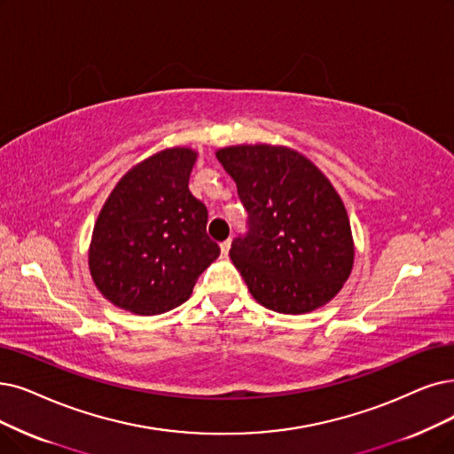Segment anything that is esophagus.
Returning <instances> with one entry per match:
<instances>
[{
	"instance_id": "obj_1",
	"label": "esophagus",
	"mask_w": 454,
	"mask_h": 454,
	"mask_svg": "<svg viewBox=\"0 0 454 454\" xmlns=\"http://www.w3.org/2000/svg\"><path fill=\"white\" fill-rule=\"evenodd\" d=\"M220 247H222V257H227V255H229V249H231V239H227L225 242H222Z\"/></svg>"
}]
</instances>
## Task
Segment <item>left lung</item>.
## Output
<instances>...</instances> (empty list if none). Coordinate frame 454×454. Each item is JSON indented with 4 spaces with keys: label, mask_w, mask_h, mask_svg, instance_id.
I'll use <instances>...</instances> for the list:
<instances>
[{
    "label": "left lung",
    "mask_w": 454,
    "mask_h": 454,
    "mask_svg": "<svg viewBox=\"0 0 454 454\" xmlns=\"http://www.w3.org/2000/svg\"><path fill=\"white\" fill-rule=\"evenodd\" d=\"M215 156L247 210L229 253L251 296L285 315L328 303L354 264L347 208L330 180L286 147L237 145Z\"/></svg>",
    "instance_id": "left-lung-1"
}]
</instances>
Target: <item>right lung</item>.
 I'll use <instances>...</instances> for the list:
<instances>
[{
	"label": "right lung",
	"mask_w": 454,
	"mask_h": 454,
	"mask_svg": "<svg viewBox=\"0 0 454 454\" xmlns=\"http://www.w3.org/2000/svg\"><path fill=\"white\" fill-rule=\"evenodd\" d=\"M197 154L166 149L126 173L102 207L89 249L100 293L126 311L160 315L184 303L220 257L208 210L188 180Z\"/></svg>",
	"instance_id": "add662e5"
}]
</instances>
